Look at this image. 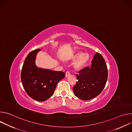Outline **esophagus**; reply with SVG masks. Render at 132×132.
I'll use <instances>...</instances> for the list:
<instances>
[{"mask_svg": "<svg viewBox=\"0 0 132 132\" xmlns=\"http://www.w3.org/2000/svg\"><path fill=\"white\" fill-rule=\"evenodd\" d=\"M70 75V72L69 71H66V75H65V77H68L69 75Z\"/></svg>", "mask_w": 132, "mask_h": 132, "instance_id": "esophagus-1", "label": "esophagus"}]
</instances>
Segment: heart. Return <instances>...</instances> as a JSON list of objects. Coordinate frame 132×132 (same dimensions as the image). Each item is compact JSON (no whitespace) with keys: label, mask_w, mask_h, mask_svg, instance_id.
Segmentation results:
<instances>
[{"label":"heart","mask_w":132,"mask_h":132,"mask_svg":"<svg viewBox=\"0 0 132 132\" xmlns=\"http://www.w3.org/2000/svg\"><path fill=\"white\" fill-rule=\"evenodd\" d=\"M72 60L76 61L74 64V68L77 70L83 69L90 60V56L88 54H84L82 52H78L72 57Z\"/></svg>","instance_id":"obj_1"}]
</instances>
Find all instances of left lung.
Returning <instances> with one entry per match:
<instances>
[{
	"label": "left lung",
	"instance_id": "obj_1",
	"mask_svg": "<svg viewBox=\"0 0 132 132\" xmlns=\"http://www.w3.org/2000/svg\"><path fill=\"white\" fill-rule=\"evenodd\" d=\"M91 67L79 71L77 83L73 87L75 95L82 100L95 98L103 90L108 79V69L102 56L97 53L91 62Z\"/></svg>",
	"mask_w": 132,
	"mask_h": 132
}]
</instances>
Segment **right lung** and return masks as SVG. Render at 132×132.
Masks as SVG:
<instances>
[{
	"mask_svg": "<svg viewBox=\"0 0 132 132\" xmlns=\"http://www.w3.org/2000/svg\"><path fill=\"white\" fill-rule=\"evenodd\" d=\"M40 50H34L27 56L22 68L21 79L25 91L31 98L44 101L53 95L56 85L65 77V73L37 67L36 56Z\"/></svg>",
	"mask_w": 132,
	"mask_h": 132,
	"instance_id": "right-lung-1",
	"label": "right lung"
}]
</instances>
